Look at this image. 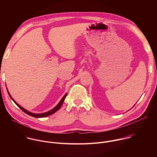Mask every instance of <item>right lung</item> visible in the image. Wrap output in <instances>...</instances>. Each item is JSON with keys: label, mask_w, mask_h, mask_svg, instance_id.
I'll return each instance as SVG.
<instances>
[{"label": "right lung", "mask_w": 157, "mask_h": 157, "mask_svg": "<svg viewBox=\"0 0 157 157\" xmlns=\"http://www.w3.org/2000/svg\"><path fill=\"white\" fill-rule=\"evenodd\" d=\"M7 92H8V93H9V96H10V98L12 99V101L16 104V105H17L20 109L22 110V111H24V113H26L27 114H28V115H29V116H32V117H36V118L45 117H47V116H50V115L54 114L55 113H56V112L57 110H58L60 109V107H61V105H62V104H63V102H64V99H65V98H66V96H67V93H66V94L64 95V96L62 98V99H61V101L59 102V103H58L53 109H52V110H49V111H48V112H46V113H40V114H35V113H30V112L27 110L25 109L24 108L21 107V106H20L18 104H17V103L14 101V99L12 98V96H10V93H9V91H8V89H7Z\"/></svg>", "instance_id": "right-lung-1"}]
</instances>
